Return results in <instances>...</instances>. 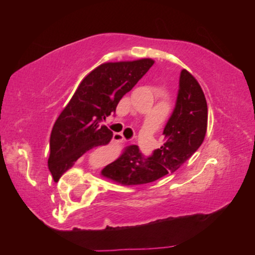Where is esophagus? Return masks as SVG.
Segmentation results:
<instances>
[{
    "instance_id": "obj_1",
    "label": "esophagus",
    "mask_w": 255,
    "mask_h": 255,
    "mask_svg": "<svg viewBox=\"0 0 255 255\" xmlns=\"http://www.w3.org/2000/svg\"><path fill=\"white\" fill-rule=\"evenodd\" d=\"M125 136L122 135L121 133H114L113 135V141L115 142V144H121V142L125 141Z\"/></svg>"
}]
</instances>
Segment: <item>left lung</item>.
Returning a JSON list of instances; mask_svg holds the SVG:
<instances>
[{
  "mask_svg": "<svg viewBox=\"0 0 255 255\" xmlns=\"http://www.w3.org/2000/svg\"><path fill=\"white\" fill-rule=\"evenodd\" d=\"M206 129V98L197 79L182 69L176 105L163 130L164 144L150 157H145L136 145L127 146L102 170V176L125 186H137L172 174L200 147Z\"/></svg>",
  "mask_w": 255,
  "mask_h": 255,
  "instance_id": "obj_1",
  "label": "left lung"
}]
</instances>
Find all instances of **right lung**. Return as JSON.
<instances>
[{
	"label": "right lung",
	"instance_id": "1",
	"mask_svg": "<svg viewBox=\"0 0 255 255\" xmlns=\"http://www.w3.org/2000/svg\"><path fill=\"white\" fill-rule=\"evenodd\" d=\"M153 63L151 58L107 62L84 78L51 130L48 166L55 182L91 148L109 144L113 131L102 122Z\"/></svg>",
	"mask_w": 255,
	"mask_h": 255
}]
</instances>
